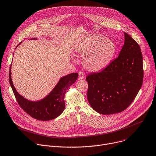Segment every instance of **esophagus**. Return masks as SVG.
<instances>
[{"instance_id": "esophagus-1", "label": "esophagus", "mask_w": 156, "mask_h": 156, "mask_svg": "<svg viewBox=\"0 0 156 156\" xmlns=\"http://www.w3.org/2000/svg\"><path fill=\"white\" fill-rule=\"evenodd\" d=\"M78 74H79V76H78V80H81L84 78V73L83 72H80L78 73Z\"/></svg>"}]
</instances>
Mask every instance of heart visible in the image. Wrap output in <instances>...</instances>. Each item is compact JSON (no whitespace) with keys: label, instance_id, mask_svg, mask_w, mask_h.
<instances>
[{"label":"heart","instance_id":"obj_1","mask_svg":"<svg viewBox=\"0 0 156 156\" xmlns=\"http://www.w3.org/2000/svg\"><path fill=\"white\" fill-rule=\"evenodd\" d=\"M74 51L82 58L84 68L91 72H98L110 63L116 51V45L109 37L94 34L79 40Z\"/></svg>","mask_w":156,"mask_h":156}]
</instances>
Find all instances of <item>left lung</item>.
<instances>
[{"instance_id":"8db88e82","label":"left lung","mask_w":156,"mask_h":156,"mask_svg":"<svg viewBox=\"0 0 156 156\" xmlns=\"http://www.w3.org/2000/svg\"><path fill=\"white\" fill-rule=\"evenodd\" d=\"M143 55L139 45L124 33L118 57L101 72L88 75L87 98L91 108L101 115L125 110L134 100L143 81Z\"/></svg>"}]
</instances>
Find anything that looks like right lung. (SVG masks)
Wrapping results in <instances>:
<instances>
[{
	"label": "right lung",
	"mask_w": 156,
	"mask_h": 156,
	"mask_svg": "<svg viewBox=\"0 0 156 156\" xmlns=\"http://www.w3.org/2000/svg\"><path fill=\"white\" fill-rule=\"evenodd\" d=\"M32 38L31 40H37ZM22 43H19L16 48ZM12 64L9 71L10 84L20 107L31 117L40 121H49L59 116L65 109V94L68 88L76 81L78 73H73L61 77L50 93L41 100L30 101L20 95L14 87L11 76Z\"/></svg>",
	"instance_id": "right-lung-1"
}]
</instances>
